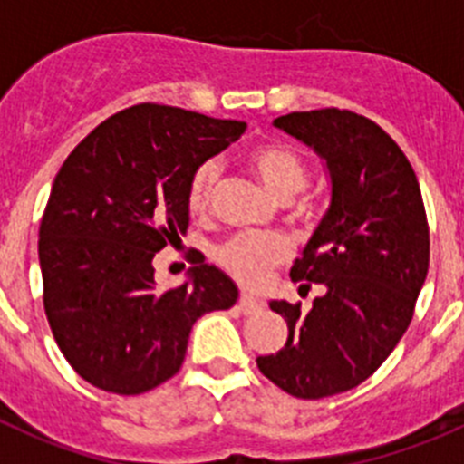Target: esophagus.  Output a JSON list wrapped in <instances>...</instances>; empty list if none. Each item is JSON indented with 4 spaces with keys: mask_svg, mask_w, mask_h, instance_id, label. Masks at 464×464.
I'll return each mask as SVG.
<instances>
[{
    "mask_svg": "<svg viewBox=\"0 0 464 464\" xmlns=\"http://www.w3.org/2000/svg\"><path fill=\"white\" fill-rule=\"evenodd\" d=\"M262 306H265V304H262L260 299L253 297V295L244 293L239 297V311H241V314H256V311H260Z\"/></svg>",
    "mask_w": 464,
    "mask_h": 464,
    "instance_id": "1",
    "label": "esophagus"
}]
</instances>
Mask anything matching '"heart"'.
Here are the masks:
<instances>
[{
    "instance_id": "b5f03b06",
    "label": "heart",
    "mask_w": 464,
    "mask_h": 464,
    "mask_svg": "<svg viewBox=\"0 0 464 464\" xmlns=\"http://www.w3.org/2000/svg\"><path fill=\"white\" fill-rule=\"evenodd\" d=\"M248 165L265 183L269 192L278 199H293L306 186L309 169L306 162L288 146L281 143H260L248 153ZM220 167L216 160H207L192 171L188 181V204L192 211H207L213 202V192L218 186ZM288 256V246L276 237L239 235L220 246L218 260L229 274H235L241 283L257 285L267 276L274 265Z\"/></svg>"
}]
</instances>
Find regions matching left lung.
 <instances>
[{"instance_id": "1", "label": "left lung", "mask_w": 464, "mask_h": 464, "mask_svg": "<svg viewBox=\"0 0 464 464\" xmlns=\"http://www.w3.org/2000/svg\"><path fill=\"white\" fill-rule=\"evenodd\" d=\"M274 125L311 146L330 174V208L290 269L325 293L309 311L269 302L288 342L257 367L288 395L321 400L370 379L407 332L428 276V216L407 155L370 118L318 109Z\"/></svg>"}]
</instances>
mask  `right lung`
Here are the masks:
<instances>
[{
	"mask_svg": "<svg viewBox=\"0 0 464 464\" xmlns=\"http://www.w3.org/2000/svg\"><path fill=\"white\" fill-rule=\"evenodd\" d=\"M246 132V122L137 104L97 125L53 181L39 227L44 309L76 374L141 395L181 370L199 315L239 290L195 257L179 288H155V253L181 241L192 171Z\"/></svg>",
	"mask_w": 464,
	"mask_h": 464,
	"instance_id": "1",
	"label": "right lung"
}]
</instances>
